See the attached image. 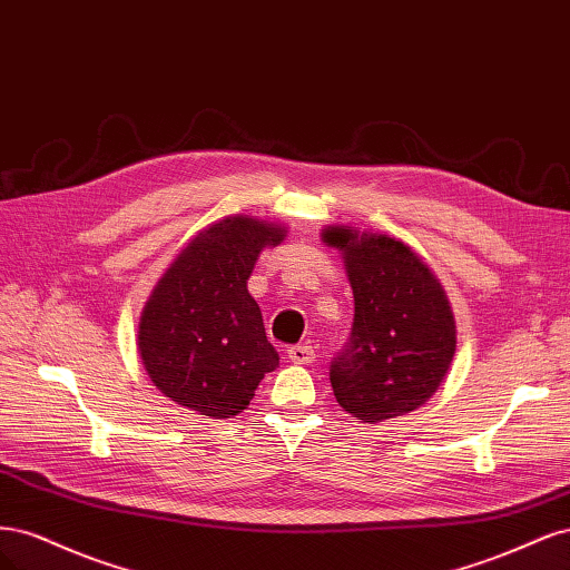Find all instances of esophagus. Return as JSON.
Segmentation results:
<instances>
[{"label": "esophagus", "mask_w": 570, "mask_h": 570, "mask_svg": "<svg viewBox=\"0 0 570 570\" xmlns=\"http://www.w3.org/2000/svg\"><path fill=\"white\" fill-rule=\"evenodd\" d=\"M288 362L293 364L315 362V351H312V345H293L288 351Z\"/></svg>", "instance_id": "34e87169"}]
</instances>
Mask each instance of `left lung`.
<instances>
[{"mask_svg": "<svg viewBox=\"0 0 570 570\" xmlns=\"http://www.w3.org/2000/svg\"><path fill=\"white\" fill-rule=\"evenodd\" d=\"M322 242L341 250L355 298L351 341L328 370L338 405L362 424L419 410L443 383L456 351L443 284L395 236L328 225Z\"/></svg>", "mask_w": 570, "mask_h": 570, "instance_id": "1", "label": "left lung"}]
</instances>
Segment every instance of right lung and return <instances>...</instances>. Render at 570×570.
Listing matches in <instances>:
<instances>
[{
    "mask_svg": "<svg viewBox=\"0 0 570 570\" xmlns=\"http://www.w3.org/2000/svg\"><path fill=\"white\" fill-rule=\"evenodd\" d=\"M286 227L227 215L177 253L144 303L137 347L146 374L175 405L208 419L242 414L279 355L265 336L248 277Z\"/></svg>",
    "mask_w": 570,
    "mask_h": 570,
    "instance_id": "obj_1",
    "label": "right lung"
}]
</instances>
